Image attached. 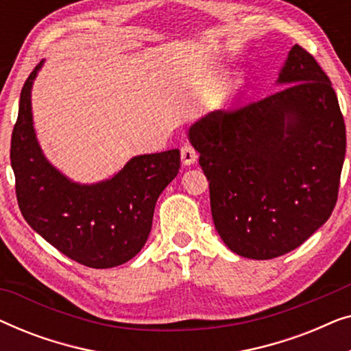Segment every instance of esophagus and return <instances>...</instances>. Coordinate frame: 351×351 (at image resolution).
Here are the masks:
<instances>
[{
    "instance_id": "obj_1",
    "label": "esophagus",
    "mask_w": 351,
    "mask_h": 351,
    "mask_svg": "<svg viewBox=\"0 0 351 351\" xmlns=\"http://www.w3.org/2000/svg\"><path fill=\"white\" fill-rule=\"evenodd\" d=\"M180 158H182V162H184L185 166H190L196 161L198 153H196L193 147L189 145V143H185V145H182V148H180Z\"/></svg>"
}]
</instances>
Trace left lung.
<instances>
[{
    "mask_svg": "<svg viewBox=\"0 0 351 351\" xmlns=\"http://www.w3.org/2000/svg\"><path fill=\"white\" fill-rule=\"evenodd\" d=\"M275 94L217 110L190 128L223 243L257 261L299 247L337 203L347 132L337 95L295 45Z\"/></svg>",
    "mask_w": 351,
    "mask_h": 351,
    "instance_id": "1",
    "label": "left lung"
}]
</instances>
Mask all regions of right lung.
Instances as JSON below:
<instances>
[{"label":"right lung","instance_id":"add662e5","mask_svg":"<svg viewBox=\"0 0 351 351\" xmlns=\"http://www.w3.org/2000/svg\"><path fill=\"white\" fill-rule=\"evenodd\" d=\"M21 93L11 137L16 196L27 223L57 251L90 268H112L141 252L152 230L158 196L180 167V152L132 158L117 176L95 185L70 182L43 156L32 121V84Z\"/></svg>","mask_w":351,"mask_h":351}]
</instances>
